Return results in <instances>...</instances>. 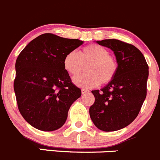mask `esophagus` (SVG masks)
Masks as SVG:
<instances>
[{
	"label": "esophagus",
	"mask_w": 160,
	"mask_h": 160,
	"mask_svg": "<svg viewBox=\"0 0 160 160\" xmlns=\"http://www.w3.org/2000/svg\"><path fill=\"white\" fill-rule=\"evenodd\" d=\"M90 91H88V90H87V89H81V93H82V94H88V93H89Z\"/></svg>",
	"instance_id": "esophagus-1"
}]
</instances>
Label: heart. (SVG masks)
<instances>
[{
  "label": "heart",
  "mask_w": 160,
  "mask_h": 160,
  "mask_svg": "<svg viewBox=\"0 0 160 160\" xmlns=\"http://www.w3.org/2000/svg\"><path fill=\"white\" fill-rule=\"evenodd\" d=\"M65 69L70 75L80 73L84 66L88 73L80 74L73 78V83L83 88H93L100 83L107 84L114 79L118 69V63L109 52L103 46L90 44L83 48L79 54L70 52L65 56Z\"/></svg>",
  "instance_id": "1"
}]
</instances>
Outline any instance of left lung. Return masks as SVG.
Masks as SVG:
<instances>
[{"instance_id": "8db88e82", "label": "left lung", "mask_w": 160, "mask_h": 160, "mask_svg": "<svg viewBox=\"0 0 160 160\" xmlns=\"http://www.w3.org/2000/svg\"><path fill=\"white\" fill-rule=\"evenodd\" d=\"M96 43L112 51L118 69L110 83L91 91L95 101L90 107V116L101 131H119L131 124L140 112L146 98L148 66L132 44L115 39Z\"/></svg>"}]
</instances>
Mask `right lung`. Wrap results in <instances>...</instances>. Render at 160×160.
Wrapping results in <instances>:
<instances>
[{"label": "right lung", "instance_id": "right-lung-1", "mask_svg": "<svg viewBox=\"0 0 160 160\" xmlns=\"http://www.w3.org/2000/svg\"><path fill=\"white\" fill-rule=\"evenodd\" d=\"M83 44L52 33L36 37L18 55L14 91L25 120L43 131L59 129L81 91L65 69L64 58Z\"/></svg>", "mask_w": 160, "mask_h": 160}]
</instances>
